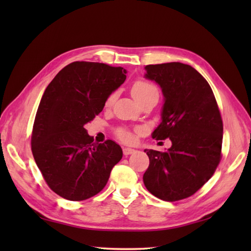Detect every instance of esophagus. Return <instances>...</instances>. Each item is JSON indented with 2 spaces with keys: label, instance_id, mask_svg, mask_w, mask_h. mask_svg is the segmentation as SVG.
<instances>
[{
  "label": "esophagus",
  "instance_id": "34e87169",
  "mask_svg": "<svg viewBox=\"0 0 251 251\" xmlns=\"http://www.w3.org/2000/svg\"><path fill=\"white\" fill-rule=\"evenodd\" d=\"M135 152V149H130V148H124L123 149V153H124V155H130Z\"/></svg>",
  "mask_w": 251,
  "mask_h": 251
}]
</instances>
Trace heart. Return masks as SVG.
Listing matches in <instances>:
<instances>
[{
	"instance_id": "obj_1",
	"label": "heart",
	"mask_w": 251,
	"mask_h": 251,
	"mask_svg": "<svg viewBox=\"0 0 251 251\" xmlns=\"http://www.w3.org/2000/svg\"><path fill=\"white\" fill-rule=\"evenodd\" d=\"M131 95L137 102L139 103L140 101L150 97V96L158 95V90L155 85H153L152 83L146 81V79H139V81L135 82L134 85H132ZM115 98H116V93H112L105 100V103H104L105 108H110V106L113 104ZM137 131H140V129H137ZM115 134L120 140H122L125 143H131L135 140L134 134H132V132L129 131L128 129L117 128Z\"/></svg>"
}]
</instances>
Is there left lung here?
<instances>
[{
    "instance_id": "1",
    "label": "left lung",
    "mask_w": 251,
    "mask_h": 251,
    "mask_svg": "<svg viewBox=\"0 0 251 251\" xmlns=\"http://www.w3.org/2000/svg\"><path fill=\"white\" fill-rule=\"evenodd\" d=\"M145 77L164 96L162 122L152 138L172 141L166 152L145 150L150 165L143 183L166 201L186 199L209 180L221 159L223 124L215 95L194 68L181 62L145 67Z\"/></svg>"
}]
</instances>
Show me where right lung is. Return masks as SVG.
Wrapping results in <instances>:
<instances>
[{
    "mask_svg": "<svg viewBox=\"0 0 251 251\" xmlns=\"http://www.w3.org/2000/svg\"><path fill=\"white\" fill-rule=\"evenodd\" d=\"M127 71L105 63L75 61L58 72L37 109L31 149L44 180L69 201L87 200L102 190L121 161L116 142H94L84 125L102 111Z\"/></svg>",
    "mask_w": 251,
    "mask_h": 251,
    "instance_id": "obj_1",
    "label": "right lung"
}]
</instances>
